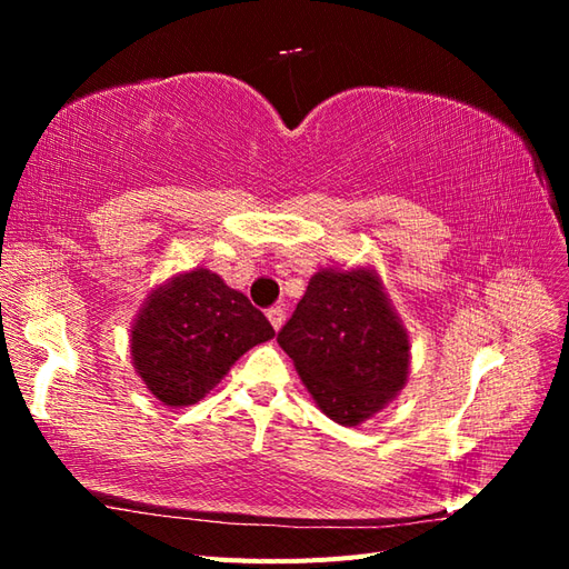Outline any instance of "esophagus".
I'll return each mask as SVG.
<instances>
[{
    "label": "esophagus",
    "instance_id": "obj_1",
    "mask_svg": "<svg viewBox=\"0 0 569 569\" xmlns=\"http://www.w3.org/2000/svg\"><path fill=\"white\" fill-rule=\"evenodd\" d=\"M266 316H269L273 330H281V325L286 320V308L283 306H273V308H269V312H266Z\"/></svg>",
    "mask_w": 569,
    "mask_h": 569
}]
</instances>
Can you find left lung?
Returning a JSON list of instances; mask_svg holds the SVG:
<instances>
[{
    "label": "left lung",
    "instance_id": "8db88e82",
    "mask_svg": "<svg viewBox=\"0 0 569 569\" xmlns=\"http://www.w3.org/2000/svg\"><path fill=\"white\" fill-rule=\"evenodd\" d=\"M328 418L357 426L403 389L408 337L369 271H320L278 332Z\"/></svg>",
    "mask_w": 569,
    "mask_h": 569
}]
</instances>
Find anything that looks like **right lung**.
Listing matches in <instances>:
<instances>
[{"label": "right lung", "mask_w": 569, "mask_h": 569, "mask_svg": "<svg viewBox=\"0 0 569 569\" xmlns=\"http://www.w3.org/2000/svg\"><path fill=\"white\" fill-rule=\"evenodd\" d=\"M276 332L259 308L204 269L173 278L131 328V357L166 406H192L253 345Z\"/></svg>", "instance_id": "add662e5"}]
</instances>
